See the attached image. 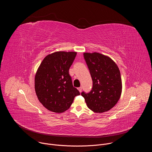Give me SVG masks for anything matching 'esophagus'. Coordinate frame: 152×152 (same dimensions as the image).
<instances>
[{"label":"esophagus","mask_w":152,"mask_h":152,"mask_svg":"<svg viewBox=\"0 0 152 152\" xmlns=\"http://www.w3.org/2000/svg\"><path fill=\"white\" fill-rule=\"evenodd\" d=\"M77 90H79V91L80 93H81V91H82V87H79V88H77Z\"/></svg>","instance_id":"34e87169"}]
</instances>
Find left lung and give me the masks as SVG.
<instances>
[{"label": "left lung", "mask_w": 152, "mask_h": 152, "mask_svg": "<svg viewBox=\"0 0 152 152\" xmlns=\"http://www.w3.org/2000/svg\"><path fill=\"white\" fill-rule=\"evenodd\" d=\"M93 80L92 90L81 93L88 107L96 113L110 110L119 100L122 91L120 72L115 62L103 54L83 53Z\"/></svg>", "instance_id": "obj_1"}]
</instances>
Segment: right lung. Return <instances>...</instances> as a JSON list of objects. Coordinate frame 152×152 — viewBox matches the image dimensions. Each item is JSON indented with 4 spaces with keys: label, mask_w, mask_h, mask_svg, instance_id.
Listing matches in <instances>:
<instances>
[{
    "label": "right lung",
    "mask_w": 152,
    "mask_h": 152,
    "mask_svg": "<svg viewBox=\"0 0 152 152\" xmlns=\"http://www.w3.org/2000/svg\"><path fill=\"white\" fill-rule=\"evenodd\" d=\"M76 52L59 51L47 55L40 64L35 76V90L40 103L56 113L67 111L75 97L80 94L73 87L69 69Z\"/></svg>",
    "instance_id": "right-lung-1"
}]
</instances>
